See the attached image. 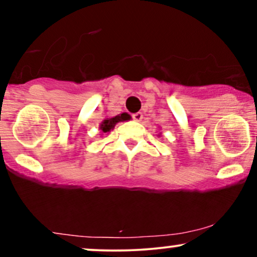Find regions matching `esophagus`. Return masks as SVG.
Wrapping results in <instances>:
<instances>
[{
	"label": "esophagus",
	"instance_id": "34e87169",
	"mask_svg": "<svg viewBox=\"0 0 257 257\" xmlns=\"http://www.w3.org/2000/svg\"><path fill=\"white\" fill-rule=\"evenodd\" d=\"M133 119L134 120H137V122H140L141 119H143V117H144V114L141 113V112H137V113H133Z\"/></svg>",
	"mask_w": 257,
	"mask_h": 257
}]
</instances>
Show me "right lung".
<instances>
[{
	"instance_id": "add662e5",
	"label": "right lung",
	"mask_w": 257,
	"mask_h": 257,
	"mask_svg": "<svg viewBox=\"0 0 257 257\" xmlns=\"http://www.w3.org/2000/svg\"><path fill=\"white\" fill-rule=\"evenodd\" d=\"M128 118H129L128 113H122V114H118V116L112 117V118H107L100 124V129H101L102 133H107L110 132L111 129H113V126L116 125L117 123L123 122V120H126Z\"/></svg>"
}]
</instances>
